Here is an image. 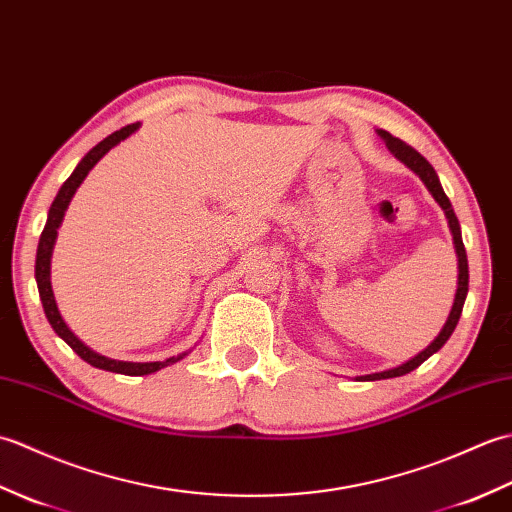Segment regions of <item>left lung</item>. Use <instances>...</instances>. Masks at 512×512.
<instances>
[{"mask_svg": "<svg viewBox=\"0 0 512 512\" xmlns=\"http://www.w3.org/2000/svg\"><path fill=\"white\" fill-rule=\"evenodd\" d=\"M376 134L385 140L387 149L394 154L396 160H400L402 165L409 167L416 176L424 182V187L429 189V193L433 195V200H436L440 204V209L444 211V215H447L449 220V228H451V235H453V246H455V255H458V290H455V299H453V308L449 312L447 317V323L442 325L440 334L433 339L427 347H424L422 352H418L413 358H409V361H405L398 367H391V369H385V372H376V374H365V376H356V380H383V378H396V376H405L409 372H413L418 365H422L424 361H427L429 356L436 354L440 347L449 341V336L453 334L455 325H458L460 321V314H462V308H464V299H466V292H469V262H466V250H464V242H462V231H460V222L458 217H455L453 213V206H451V200L447 198V193H444L442 184H440V178L436 169H433L427 158L420 156L416 149L409 147L407 143H402V140L394 138L389 132H385V129H376Z\"/></svg>", "mask_w": 512, "mask_h": 512, "instance_id": "1", "label": "left lung"}]
</instances>
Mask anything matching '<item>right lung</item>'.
I'll return each mask as SVG.
<instances>
[{
  "label": "right lung",
  "instance_id": "1",
  "mask_svg": "<svg viewBox=\"0 0 512 512\" xmlns=\"http://www.w3.org/2000/svg\"><path fill=\"white\" fill-rule=\"evenodd\" d=\"M140 127V123L134 125H127L123 129H118V132L110 134L107 138H103L99 145L92 147L88 154L81 158L79 165L72 171V176L61 184V189L57 193V198H54L50 211H48V220L46 226H43V233L39 237V246H37V262H35V279H37V288H39V297L43 303V312H46V317L52 325V330L57 332L61 339L68 343L72 350L79 354L85 363H90L92 367H99L105 369V372H114V374H125V376H147V374H154L162 367H169L173 363L182 361L184 356L189 352H182L178 356H169L165 361H154V363H132V361H116V358H107L99 352H94L92 347L85 345L79 336H76L70 328L68 323L63 321L61 312L57 308V301H54V292H52V281H50V262H52V250H54V242H57V231L63 222V215L68 211L70 200L74 198L76 189L81 187V182L85 180V176L92 171V167L99 162L107 151L112 147H116L121 140L132 136L136 129Z\"/></svg>",
  "mask_w": 512,
  "mask_h": 512
}]
</instances>
